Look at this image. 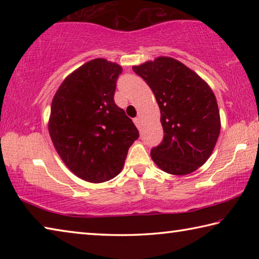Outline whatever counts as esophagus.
<instances>
[{
	"label": "esophagus",
	"mask_w": 259,
	"mask_h": 259,
	"mask_svg": "<svg viewBox=\"0 0 259 259\" xmlns=\"http://www.w3.org/2000/svg\"><path fill=\"white\" fill-rule=\"evenodd\" d=\"M134 122H135V124H136V126H137V128H140V123H142V121H140V117L139 116L138 117H135Z\"/></svg>",
	"instance_id": "1"
}]
</instances>
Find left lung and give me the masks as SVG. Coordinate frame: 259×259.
Listing matches in <instances>:
<instances>
[{
  "instance_id": "obj_1",
  "label": "left lung",
  "mask_w": 259,
  "mask_h": 259,
  "mask_svg": "<svg viewBox=\"0 0 259 259\" xmlns=\"http://www.w3.org/2000/svg\"><path fill=\"white\" fill-rule=\"evenodd\" d=\"M154 94L163 139L152 160L171 175L191 174L209 159L221 133L217 100L198 74L170 57L133 67Z\"/></svg>"
}]
</instances>
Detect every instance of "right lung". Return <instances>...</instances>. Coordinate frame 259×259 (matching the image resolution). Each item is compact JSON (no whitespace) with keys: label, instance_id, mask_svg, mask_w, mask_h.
Instances as JSON below:
<instances>
[{"label":"right lung","instance_id":"1","mask_svg":"<svg viewBox=\"0 0 259 259\" xmlns=\"http://www.w3.org/2000/svg\"><path fill=\"white\" fill-rule=\"evenodd\" d=\"M120 65L103 58L65 78L51 104L49 134L61 160L77 177L107 182L123 168L139 133L114 102Z\"/></svg>","mask_w":259,"mask_h":259}]
</instances>
